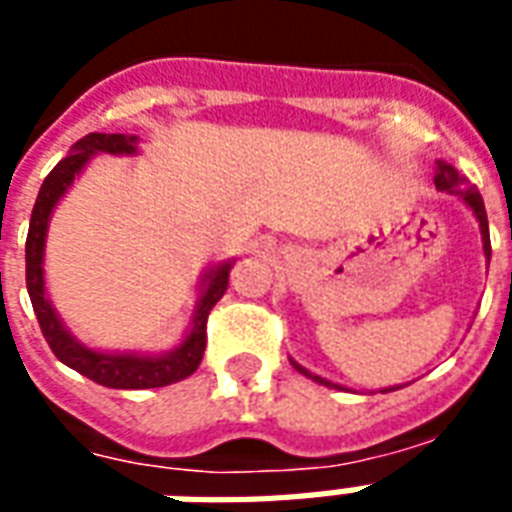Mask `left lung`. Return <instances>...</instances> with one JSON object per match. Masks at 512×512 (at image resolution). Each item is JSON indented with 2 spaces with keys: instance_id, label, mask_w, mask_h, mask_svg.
<instances>
[{
  "instance_id": "obj_1",
  "label": "left lung",
  "mask_w": 512,
  "mask_h": 512,
  "mask_svg": "<svg viewBox=\"0 0 512 512\" xmlns=\"http://www.w3.org/2000/svg\"><path fill=\"white\" fill-rule=\"evenodd\" d=\"M434 184H437L439 192H450V195H461V200L467 203L469 208H472V214L478 217L480 222V236H483V252H486V257L491 260V238H488V217H486V206H483V198H480V192L475 187H469V181L458 173L453 165H448V162H437V176H434ZM293 366L298 369L301 374H306V377H312L314 382H320V385H328V388H339V385H333V382L323 380V377H317V374L306 372L304 366H298V363L293 361Z\"/></svg>"
}]
</instances>
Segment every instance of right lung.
I'll return each mask as SVG.
<instances>
[{
    "mask_svg": "<svg viewBox=\"0 0 512 512\" xmlns=\"http://www.w3.org/2000/svg\"><path fill=\"white\" fill-rule=\"evenodd\" d=\"M138 138L135 135H105V132H89L73 146V151L45 176L40 195L34 200L32 219H29V236H26V290L32 298L37 323L43 331L45 342L54 350V355L64 366H70L83 377H89L97 385L105 388H119V391H143V388H162L170 382H179L195 372L203 361L206 350V323L208 314L214 309L219 298L225 295L227 279L233 263H222L214 271H208L203 279V295H200L192 331L168 355H119V352H97L83 347L78 339H73L62 320L56 317L54 306L48 301L43 285V249L45 233H48V217L59 203L67 187L73 184L75 176L81 173L83 165L92 160V154L105 151V154H132Z\"/></svg>",
    "mask_w": 512,
    "mask_h": 512,
    "instance_id": "obj_1",
    "label": "right lung"
}]
</instances>
